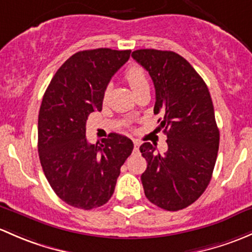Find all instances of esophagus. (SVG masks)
<instances>
[{"label": "esophagus", "mask_w": 252, "mask_h": 252, "mask_svg": "<svg viewBox=\"0 0 252 252\" xmlns=\"http://www.w3.org/2000/svg\"><path fill=\"white\" fill-rule=\"evenodd\" d=\"M139 145H141V144H139L138 141H134V142H133V149H134V152H138V150H139Z\"/></svg>", "instance_id": "34e87169"}]
</instances>
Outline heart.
Listing matches in <instances>:
<instances>
[{
	"label": "heart",
	"instance_id": "b5f03b06",
	"mask_svg": "<svg viewBox=\"0 0 252 252\" xmlns=\"http://www.w3.org/2000/svg\"><path fill=\"white\" fill-rule=\"evenodd\" d=\"M126 80L127 82L129 84L133 92H137L138 90L143 88L145 86H148V79L147 75H145L144 70L141 68V66L133 65L131 68L127 69L126 74Z\"/></svg>",
	"mask_w": 252,
	"mask_h": 252
}]
</instances>
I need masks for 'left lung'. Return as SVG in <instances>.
<instances>
[{"label":"left lung","mask_w":252,"mask_h":252,"mask_svg":"<svg viewBox=\"0 0 252 252\" xmlns=\"http://www.w3.org/2000/svg\"><path fill=\"white\" fill-rule=\"evenodd\" d=\"M132 57L149 72L155 87L154 114L167 136V150L139 147L147 160L141 180L150 203L178 211L200 198L211 181L220 145L209 88L195 69L171 51L137 49Z\"/></svg>","instance_id":"1"}]
</instances>
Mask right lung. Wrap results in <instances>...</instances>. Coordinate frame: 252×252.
<instances>
[{
	"mask_svg": "<svg viewBox=\"0 0 252 252\" xmlns=\"http://www.w3.org/2000/svg\"><path fill=\"white\" fill-rule=\"evenodd\" d=\"M131 51L97 48L71 56L49 82L38 113V157L54 193L70 206L92 210L108 203L120 168L131 155L129 138L110 133L88 144L86 121L102 110L107 86Z\"/></svg>",
	"mask_w": 252,
	"mask_h": 252,
	"instance_id": "right-lung-1",
	"label": "right lung"
}]
</instances>
